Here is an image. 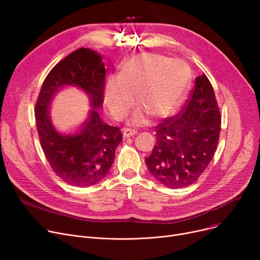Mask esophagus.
Listing matches in <instances>:
<instances>
[{
  "instance_id": "esophagus-1",
  "label": "esophagus",
  "mask_w": 260,
  "mask_h": 260,
  "mask_svg": "<svg viewBox=\"0 0 260 260\" xmlns=\"http://www.w3.org/2000/svg\"><path fill=\"white\" fill-rule=\"evenodd\" d=\"M123 137H131V136H135L137 134L135 129H131V128H124L123 129Z\"/></svg>"
}]
</instances>
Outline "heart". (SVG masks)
<instances>
[{
	"label": "heart",
	"mask_w": 260,
	"mask_h": 260,
	"mask_svg": "<svg viewBox=\"0 0 260 260\" xmlns=\"http://www.w3.org/2000/svg\"><path fill=\"white\" fill-rule=\"evenodd\" d=\"M189 72L186 65L158 53H138L123 62L118 77L105 83L103 100L111 115L118 120L125 118L135 105L137 94L139 109L132 118L134 125H144L149 114L163 118L170 116L178 105L186 87Z\"/></svg>",
	"instance_id": "1"
}]
</instances>
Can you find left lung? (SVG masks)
Listing matches in <instances>:
<instances>
[{"label": "left lung", "instance_id": "1", "mask_svg": "<svg viewBox=\"0 0 260 260\" xmlns=\"http://www.w3.org/2000/svg\"><path fill=\"white\" fill-rule=\"evenodd\" d=\"M220 124L211 82L206 75L198 76L182 112L156 126V145L145 158L149 173L167 187L193 184L214 157Z\"/></svg>", "mask_w": 260, "mask_h": 260}]
</instances>
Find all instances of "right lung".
Returning <instances> with one entry per match:
<instances>
[{
    "label": "right lung",
    "instance_id": "obj_1",
    "mask_svg": "<svg viewBox=\"0 0 260 260\" xmlns=\"http://www.w3.org/2000/svg\"><path fill=\"white\" fill-rule=\"evenodd\" d=\"M104 81L101 54L83 47L52 68L39 93L35 115L41 146L52 171L74 186H89L102 180L122 141L119 127L106 124L98 112L103 105ZM67 86L84 91L92 108L87 120L72 134L60 133L54 128L49 112L54 95Z\"/></svg>",
    "mask_w": 260,
    "mask_h": 260
}]
</instances>
